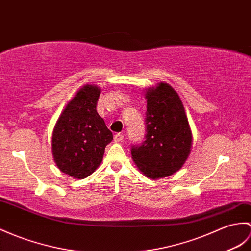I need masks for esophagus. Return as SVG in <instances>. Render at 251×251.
Wrapping results in <instances>:
<instances>
[{"instance_id": "1", "label": "esophagus", "mask_w": 251, "mask_h": 251, "mask_svg": "<svg viewBox=\"0 0 251 251\" xmlns=\"http://www.w3.org/2000/svg\"><path fill=\"white\" fill-rule=\"evenodd\" d=\"M123 139H124V136L122 135V133H116V135H114V141L115 142H121Z\"/></svg>"}]
</instances>
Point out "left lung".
<instances>
[{"label":"left lung","mask_w":251,"mask_h":251,"mask_svg":"<svg viewBox=\"0 0 251 251\" xmlns=\"http://www.w3.org/2000/svg\"><path fill=\"white\" fill-rule=\"evenodd\" d=\"M147 136L133 145L131 157L138 169L152 179L178 171L192 148V133L183 102L173 87L157 83L145 91Z\"/></svg>","instance_id":"obj_1"}]
</instances>
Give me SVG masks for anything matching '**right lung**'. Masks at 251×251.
<instances>
[{"mask_svg":"<svg viewBox=\"0 0 251 251\" xmlns=\"http://www.w3.org/2000/svg\"><path fill=\"white\" fill-rule=\"evenodd\" d=\"M100 87L85 84L75 93L57 119L52 132V155L60 170L85 178L101 164L112 132L97 113Z\"/></svg>","mask_w":251,"mask_h":251,"instance_id":"obj_1","label":"right lung"}]
</instances>
